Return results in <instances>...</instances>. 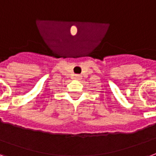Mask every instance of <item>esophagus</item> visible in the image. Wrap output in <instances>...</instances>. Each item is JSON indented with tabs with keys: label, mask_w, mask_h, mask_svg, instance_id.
Listing matches in <instances>:
<instances>
[{
	"label": "esophagus",
	"mask_w": 156,
	"mask_h": 156,
	"mask_svg": "<svg viewBox=\"0 0 156 156\" xmlns=\"http://www.w3.org/2000/svg\"><path fill=\"white\" fill-rule=\"evenodd\" d=\"M76 76L77 79H80V77H81V76H80V75H76Z\"/></svg>",
	"instance_id": "1"
}]
</instances>
